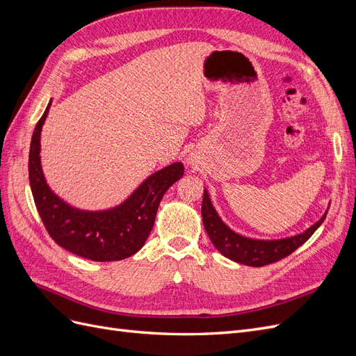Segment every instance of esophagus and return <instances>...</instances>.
I'll list each match as a JSON object with an SVG mask.
<instances>
[{
    "instance_id": "34e87169",
    "label": "esophagus",
    "mask_w": 356,
    "mask_h": 356,
    "mask_svg": "<svg viewBox=\"0 0 356 356\" xmlns=\"http://www.w3.org/2000/svg\"><path fill=\"white\" fill-rule=\"evenodd\" d=\"M187 165H188V166H191V168H196V166H197V161H196V159L193 157V156H188V159H187Z\"/></svg>"
}]
</instances>
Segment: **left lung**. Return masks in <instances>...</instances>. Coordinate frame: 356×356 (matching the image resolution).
Returning <instances> with one entry per match:
<instances>
[{
    "mask_svg": "<svg viewBox=\"0 0 356 356\" xmlns=\"http://www.w3.org/2000/svg\"><path fill=\"white\" fill-rule=\"evenodd\" d=\"M327 212L328 209L314 225H310L303 233H297L281 239H255L248 238V236L230 229L221 220L217 209L213 208L208 190H203L202 220L211 242L225 258L252 267H261L276 263L291 252H294L297 248L303 245L319 229V225L324 222L327 217Z\"/></svg>",
    "mask_w": 356,
    "mask_h": 356,
    "instance_id": "1",
    "label": "left lung"
}]
</instances>
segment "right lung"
I'll return each mask as SVG.
<instances>
[{
    "label": "right lung",
    "mask_w": 356,
    "mask_h": 356,
    "mask_svg": "<svg viewBox=\"0 0 356 356\" xmlns=\"http://www.w3.org/2000/svg\"><path fill=\"white\" fill-rule=\"evenodd\" d=\"M51 99L37 123L29 148V186L46 230L59 246L92 261H118L136 254L153 230L157 208L166 190L184 175L175 161L145 178L117 207L86 211L53 191L41 168V131Z\"/></svg>",
    "instance_id": "obj_1"
}]
</instances>
